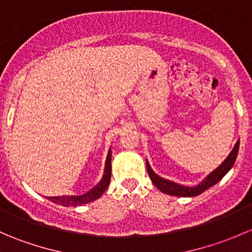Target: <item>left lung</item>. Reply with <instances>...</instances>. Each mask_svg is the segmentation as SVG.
<instances>
[{
  "instance_id": "obj_1",
  "label": "left lung",
  "mask_w": 252,
  "mask_h": 252,
  "mask_svg": "<svg viewBox=\"0 0 252 252\" xmlns=\"http://www.w3.org/2000/svg\"><path fill=\"white\" fill-rule=\"evenodd\" d=\"M239 144H240V141L238 140L236 141L235 146L233 147L232 152L228 155V157L223 161V163L220 164L218 168H216L215 171L211 172V173L208 174L207 177L200 183V184H197L196 187H185V185L177 184V183L172 182V180L164 179V178L159 177V175H157L154 171H152V168L150 167L149 162H147L146 159L147 173H149L150 179H151V182L154 183L155 187H156L157 189H159V191L164 192V194L173 195V196H180V197L197 196V195H200L201 192H204L205 190H207L208 188L217 184V183L230 171V168H232L233 164H234L236 156H238Z\"/></svg>"
}]
</instances>
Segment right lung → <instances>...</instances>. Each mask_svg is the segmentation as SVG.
<instances>
[{
	"label": "right lung",
	"instance_id": "obj_1",
	"mask_svg": "<svg viewBox=\"0 0 252 252\" xmlns=\"http://www.w3.org/2000/svg\"><path fill=\"white\" fill-rule=\"evenodd\" d=\"M111 150L108 151L107 158H106V164H105V172H103V177L101 179V182L98 183L96 187H94L90 191L85 192L83 195H78V196H48L47 199L50 201L55 202L57 205L62 206H81L89 204V202L94 201V200L98 199L103 192L106 191L107 187L110 185L111 180Z\"/></svg>",
	"mask_w": 252,
	"mask_h": 252
}]
</instances>
